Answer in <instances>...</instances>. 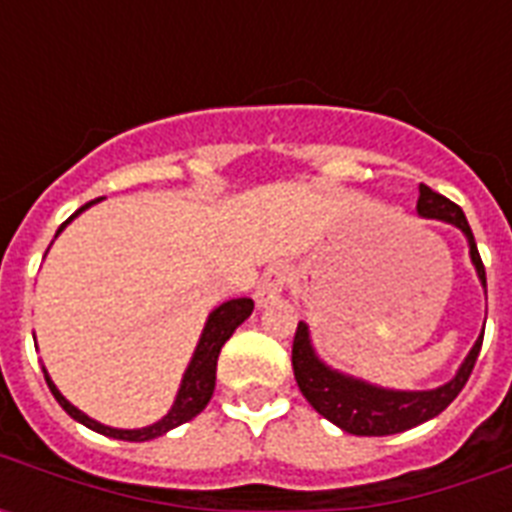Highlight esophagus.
<instances>
[{
	"label": "esophagus",
	"instance_id": "esophagus-1",
	"mask_svg": "<svg viewBox=\"0 0 512 512\" xmlns=\"http://www.w3.org/2000/svg\"><path fill=\"white\" fill-rule=\"evenodd\" d=\"M289 279H292V273H289L287 265L284 263L271 265V268L263 273V279H260V284H257L255 289L257 305H265V303H271V300H276V297L287 289Z\"/></svg>",
	"mask_w": 512,
	"mask_h": 512
}]
</instances>
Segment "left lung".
Returning <instances> with one entry per match:
<instances>
[{
  "mask_svg": "<svg viewBox=\"0 0 512 512\" xmlns=\"http://www.w3.org/2000/svg\"><path fill=\"white\" fill-rule=\"evenodd\" d=\"M417 212L422 217H436V220L457 225L468 236L470 260L476 265L478 279L486 287L484 263H481V255H478L476 239H473L465 212L454 201L428 188V185H420ZM481 342H484V335L478 337L454 380H449L436 390L406 393V390L374 388L369 382L353 380V377H345V374L329 369L327 364H321L319 356L313 353L311 340H308V327L300 321L295 342H292V369H295V380L303 390V396L308 398V404L321 417L335 422L337 428H342L345 433H353V436H390V433H404L414 425L433 420L436 414L444 412L446 406L460 396V390L465 388V382H468L470 372L476 366Z\"/></svg>",
  "mask_w": 512,
  "mask_h": 512,
  "instance_id": "obj_1",
  "label": "left lung"
}]
</instances>
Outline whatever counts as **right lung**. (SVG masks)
<instances>
[{
  "label": "right lung",
  "mask_w": 512,
  "mask_h": 512,
  "mask_svg": "<svg viewBox=\"0 0 512 512\" xmlns=\"http://www.w3.org/2000/svg\"><path fill=\"white\" fill-rule=\"evenodd\" d=\"M90 204H95V201H90ZM90 204H84V207L76 209L74 215L60 225L58 233L63 231V228H66V225L71 223L79 212H84V209L90 207ZM252 308H255V303H252L249 297H236V300H228V303H223L220 308H215V311L209 313L207 327H204V332H201L196 353H193L191 364H188V369H185L183 385H180V390H177V398H175V404H172L170 414L162 417L159 422H154V425H148V428L119 430V428H108V425H100V422L90 420L84 412H79L74 404H68L66 398H63V393L52 385V380L47 377V374H44V380H47V385H50L55 401H58V404L63 406L71 417H74V420H79L82 425L95 430V433H103V436H111V438H122V441H151V438L164 436L167 430L193 420V417H196V414L209 404V398H212V393H215V374H217V356H220V348H223L225 340L236 332V327H239L241 321L249 319Z\"/></svg>",
  "instance_id": "1"
}]
</instances>
